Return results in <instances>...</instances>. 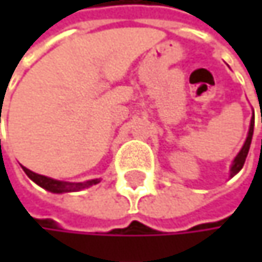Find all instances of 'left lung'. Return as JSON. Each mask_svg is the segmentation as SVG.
<instances>
[{
    "mask_svg": "<svg viewBox=\"0 0 262 262\" xmlns=\"http://www.w3.org/2000/svg\"><path fill=\"white\" fill-rule=\"evenodd\" d=\"M253 126H255V117H252L250 120V127H249V133H247V138L241 147V150L238 151V155L235 156V159L232 161V165L229 168V178H234L236 173L243 168L244 162H246V158H247V153H249V148H250V142H252V136H253Z\"/></svg>",
    "mask_w": 262,
    "mask_h": 262,
    "instance_id": "1",
    "label": "left lung"
}]
</instances>
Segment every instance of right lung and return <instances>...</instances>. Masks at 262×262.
Here are the masks:
<instances>
[{"label":"right lung","instance_id":"right-lung-1","mask_svg":"<svg viewBox=\"0 0 262 262\" xmlns=\"http://www.w3.org/2000/svg\"><path fill=\"white\" fill-rule=\"evenodd\" d=\"M23 170L26 171L27 176L36 185H39L40 188H43V189H47L50 192H54V194L76 192V191L86 189V188H89L92 185H97V183L100 182V179H91V181H86V182H63V181H56V179H51V178L33 173L31 170H28L26 167H23Z\"/></svg>","mask_w":262,"mask_h":262}]
</instances>
